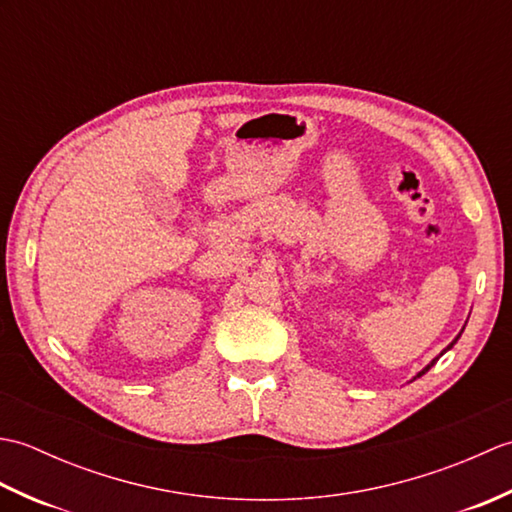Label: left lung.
Returning a JSON list of instances; mask_svg holds the SVG:
<instances>
[{"label":"left lung","mask_w":512,"mask_h":512,"mask_svg":"<svg viewBox=\"0 0 512 512\" xmlns=\"http://www.w3.org/2000/svg\"><path fill=\"white\" fill-rule=\"evenodd\" d=\"M462 332H464V330H462ZM462 332H460V334H458V336H455V339H453V341H451V343H449V345H447V347H444V350H442V352H440V356H442V354H444V352H449V350H451V347H453V345H455V343H458V339H460V336H462ZM440 356H436V358H433V361H431V363H429V365H427V367H424V369H422V372H418V374H416V376H413V378H420V376H422V374H427V372H429V369H431V367H433V365H436V363H438V358H440Z\"/></svg>","instance_id":"8db88e82"}]
</instances>
